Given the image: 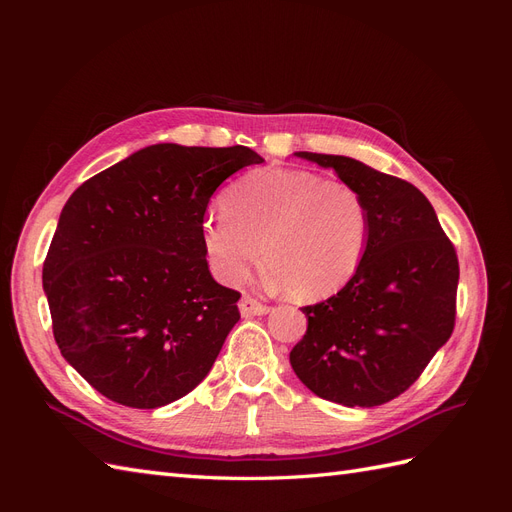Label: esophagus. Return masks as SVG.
I'll list each match as a JSON object with an SVG mask.
<instances>
[{
	"label": "esophagus",
	"mask_w": 512,
	"mask_h": 512,
	"mask_svg": "<svg viewBox=\"0 0 512 512\" xmlns=\"http://www.w3.org/2000/svg\"><path fill=\"white\" fill-rule=\"evenodd\" d=\"M239 309H241V314H243L245 318H247V316H262V314L269 312V305L256 301L254 297H243L241 303H239Z\"/></svg>",
	"instance_id": "obj_1"
}]
</instances>
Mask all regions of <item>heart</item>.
I'll list each match as a JSON object with an SVG mask.
<instances>
[{
	"label": "heart",
	"mask_w": 512,
	"mask_h": 512,
	"mask_svg": "<svg viewBox=\"0 0 512 512\" xmlns=\"http://www.w3.org/2000/svg\"><path fill=\"white\" fill-rule=\"evenodd\" d=\"M369 239V209L346 181H322L299 168H262L226 192L207 213L203 245L218 280L239 284L260 265L292 299L318 301L359 271Z\"/></svg>",
	"instance_id": "obj_1"
}]
</instances>
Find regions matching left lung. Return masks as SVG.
<instances>
[{"label":"left lung","mask_w":512,"mask_h":512,"mask_svg":"<svg viewBox=\"0 0 512 512\" xmlns=\"http://www.w3.org/2000/svg\"><path fill=\"white\" fill-rule=\"evenodd\" d=\"M354 185L369 209L359 271L327 301L305 305L307 331L290 352L309 391L348 408L399 397L451 337L459 260L425 194L359 160L299 151Z\"/></svg>","instance_id":"obj_1"}]
</instances>
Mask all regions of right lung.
<instances>
[{"label":"right lung","instance_id":"obj_1","mask_svg":"<svg viewBox=\"0 0 512 512\" xmlns=\"http://www.w3.org/2000/svg\"><path fill=\"white\" fill-rule=\"evenodd\" d=\"M235 147L151 145L87 179L61 209L42 267L61 356L115 404L153 410L194 391L241 318L203 245Z\"/></svg>","mask_w":512,"mask_h":512}]
</instances>
